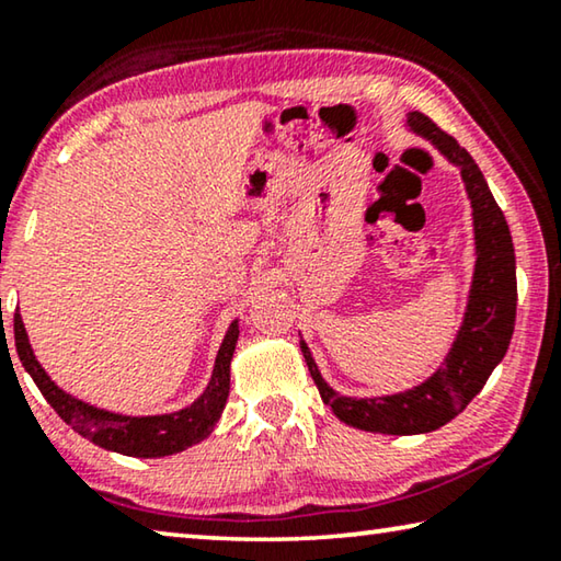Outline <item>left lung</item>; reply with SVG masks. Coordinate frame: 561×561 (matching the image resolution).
<instances>
[{
	"instance_id": "obj_1",
	"label": "left lung",
	"mask_w": 561,
	"mask_h": 561,
	"mask_svg": "<svg viewBox=\"0 0 561 561\" xmlns=\"http://www.w3.org/2000/svg\"><path fill=\"white\" fill-rule=\"evenodd\" d=\"M416 135L430 139L439 152L459 167L467 194L472 199L477 266L465 322L451 344L444 367L409 392L354 399L336 394L319 375L309 346L301 344L309 375L322 394V402L344 424L379 434H424L434 432L465 409L482 392L489 375L502 362L514 332L517 317V270H514V244L500 204L484 182V174L455 137L442 131L426 114L412 112L407 119Z\"/></svg>"
}]
</instances>
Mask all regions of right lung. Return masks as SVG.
<instances>
[{
    "label": "right lung",
    "mask_w": 561,
    "mask_h": 561,
    "mask_svg": "<svg viewBox=\"0 0 561 561\" xmlns=\"http://www.w3.org/2000/svg\"><path fill=\"white\" fill-rule=\"evenodd\" d=\"M237 336L239 327L237 322H232L227 329L225 342L219 346L209 387L204 389V394L192 407L172 414L124 416L84 404L82 399L61 392L55 381L47 377V371L42 369L37 357H34L32 344L26 340L22 317L14 314V344L22 367L30 371L34 385L39 387V392L61 420L72 426L77 434H82L84 439L94 442L96 447L145 459L176 455V451H184L192 444L209 437L229 397V364H232Z\"/></svg>",
    "instance_id": "obj_1"
}]
</instances>
